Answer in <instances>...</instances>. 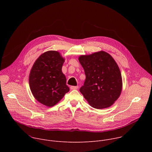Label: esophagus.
Listing matches in <instances>:
<instances>
[{"label":"esophagus","mask_w":152,"mask_h":152,"mask_svg":"<svg viewBox=\"0 0 152 152\" xmlns=\"http://www.w3.org/2000/svg\"><path fill=\"white\" fill-rule=\"evenodd\" d=\"M78 88H79L78 86H70L71 90H77Z\"/></svg>","instance_id":"esophagus-1"}]
</instances>
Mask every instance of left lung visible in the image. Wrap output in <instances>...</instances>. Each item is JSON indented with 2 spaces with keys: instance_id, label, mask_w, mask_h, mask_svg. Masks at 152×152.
<instances>
[{
  "instance_id": "8db88e82",
  "label": "left lung",
  "mask_w": 152,
  "mask_h": 152,
  "mask_svg": "<svg viewBox=\"0 0 152 152\" xmlns=\"http://www.w3.org/2000/svg\"><path fill=\"white\" fill-rule=\"evenodd\" d=\"M79 61L86 76L80 92L96 109L111 106L119 97L122 89L121 75L116 62L104 51L82 55Z\"/></svg>"
}]
</instances>
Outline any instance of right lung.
<instances>
[{"label": "right lung", "instance_id": "obj_1", "mask_svg": "<svg viewBox=\"0 0 152 152\" xmlns=\"http://www.w3.org/2000/svg\"><path fill=\"white\" fill-rule=\"evenodd\" d=\"M64 59L56 51H48L35 62L29 75V85L34 97L47 106L56 104L70 90L62 72Z\"/></svg>", "mask_w": 152, "mask_h": 152}]
</instances>
